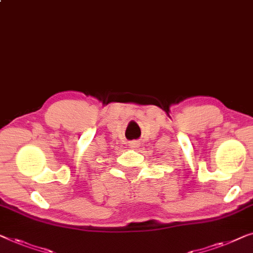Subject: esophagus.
<instances>
[{
  "instance_id": "1",
  "label": "esophagus",
  "mask_w": 253,
  "mask_h": 253,
  "mask_svg": "<svg viewBox=\"0 0 253 253\" xmlns=\"http://www.w3.org/2000/svg\"><path fill=\"white\" fill-rule=\"evenodd\" d=\"M139 141H137V140H134V141H131V144H130V147L131 148H138L139 147Z\"/></svg>"
}]
</instances>
